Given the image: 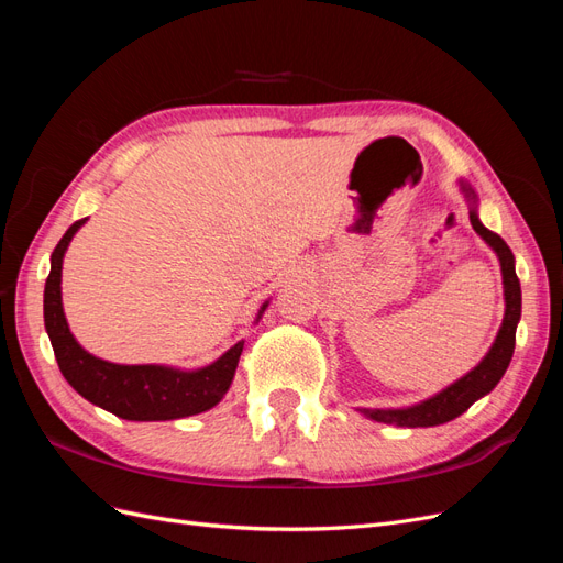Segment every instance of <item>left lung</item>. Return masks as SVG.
<instances>
[{
    "label": "left lung",
    "instance_id": "obj_1",
    "mask_svg": "<svg viewBox=\"0 0 563 563\" xmlns=\"http://www.w3.org/2000/svg\"><path fill=\"white\" fill-rule=\"evenodd\" d=\"M460 190L465 192V197L472 203L470 223H472L474 232L479 234L493 251H496L498 261H500L503 288H505L503 327H500L496 340H493V345L484 360L476 364L470 373H465L463 378L455 380L446 389H441L439 395L424 399L416 406H406V408H360V413H364L366 418L376 420V422L397 424V428H434V424H444L457 416H463L476 399L486 397L488 391L500 383L509 362H512L517 323L521 319V286H519L517 269H515V255L503 242V236H498L496 232H490L488 228L482 225L479 216H476V195L472 187L460 180Z\"/></svg>",
    "mask_w": 563,
    "mask_h": 563
}]
</instances>
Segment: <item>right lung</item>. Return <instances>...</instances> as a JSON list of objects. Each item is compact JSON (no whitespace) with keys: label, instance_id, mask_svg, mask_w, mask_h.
<instances>
[{"label":"right lung","instance_id":"right-lung-1","mask_svg":"<svg viewBox=\"0 0 563 563\" xmlns=\"http://www.w3.org/2000/svg\"><path fill=\"white\" fill-rule=\"evenodd\" d=\"M84 223H87V218L73 223L51 253V272L44 286V327L65 380L84 399L124 420H176L209 411L225 397L232 385L244 340L230 347L223 356H218L213 364L197 371H180L159 364H112L98 360L77 343L63 312L60 275L63 255ZM265 308L267 302L261 308L258 319Z\"/></svg>","mask_w":563,"mask_h":563}]
</instances>
